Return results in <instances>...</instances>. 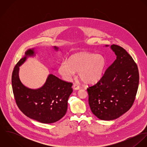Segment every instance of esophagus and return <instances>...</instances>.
Segmentation results:
<instances>
[{"label":"esophagus","mask_w":147,"mask_h":147,"mask_svg":"<svg viewBox=\"0 0 147 147\" xmlns=\"http://www.w3.org/2000/svg\"><path fill=\"white\" fill-rule=\"evenodd\" d=\"M73 88L75 90H78L80 89V86L79 85H78L76 84H74L73 85Z\"/></svg>","instance_id":"esophagus-1"}]
</instances>
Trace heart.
<instances>
[{
	"instance_id": "1",
	"label": "heart",
	"mask_w": 147,
	"mask_h": 147,
	"mask_svg": "<svg viewBox=\"0 0 147 147\" xmlns=\"http://www.w3.org/2000/svg\"><path fill=\"white\" fill-rule=\"evenodd\" d=\"M105 65L106 60L102 55L80 52L61 63L58 72L64 80H69L78 71V76L84 83L92 84L101 78Z\"/></svg>"
}]
</instances>
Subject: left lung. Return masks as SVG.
Instances as JSON below:
<instances>
[{
  "mask_svg": "<svg viewBox=\"0 0 147 147\" xmlns=\"http://www.w3.org/2000/svg\"><path fill=\"white\" fill-rule=\"evenodd\" d=\"M117 59L100 80L87 88L91 111L98 118L113 120L125 113L135 100L139 74L136 63L125 49L112 45Z\"/></svg>",
  "mask_w": 147,
  "mask_h": 147,
  "instance_id": "8db88e82",
  "label": "left lung"
}]
</instances>
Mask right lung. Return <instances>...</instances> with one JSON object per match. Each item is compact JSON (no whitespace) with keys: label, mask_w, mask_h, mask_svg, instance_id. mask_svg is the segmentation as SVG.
Masks as SVG:
<instances>
[{"label":"right lung","mask_w":147,"mask_h":147,"mask_svg":"<svg viewBox=\"0 0 147 147\" xmlns=\"http://www.w3.org/2000/svg\"><path fill=\"white\" fill-rule=\"evenodd\" d=\"M33 55V49L28 50L13 68L12 86L16 103L28 117L43 123H54L66 113L68 99L73 91L72 83L51 74L41 88L34 90L25 87L19 77V67L25 61L27 56Z\"/></svg>","instance_id":"1"}]
</instances>
